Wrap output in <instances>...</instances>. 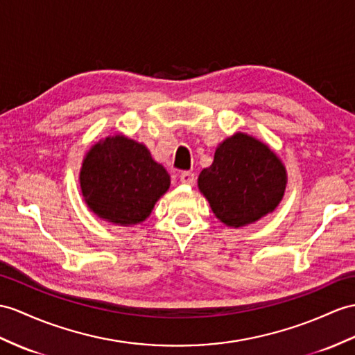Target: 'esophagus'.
<instances>
[{"instance_id":"34e87169","label":"esophagus","mask_w":355,"mask_h":355,"mask_svg":"<svg viewBox=\"0 0 355 355\" xmlns=\"http://www.w3.org/2000/svg\"><path fill=\"white\" fill-rule=\"evenodd\" d=\"M179 179H180V182L185 184V185H193L194 180H196V176H194V173H191V171H184V173H180Z\"/></svg>"}]
</instances>
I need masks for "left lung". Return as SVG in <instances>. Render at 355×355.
<instances>
[{
  "instance_id": "1",
  "label": "left lung",
  "mask_w": 355,
  "mask_h": 355,
  "mask_svg": "<svg viewBox=\"0 0 355 355\" xmlns=\"http://www.w3.org/2000/svg\"><path fill=\"white\" fill-rule=\"evenodd\" d=\"M288 184L286 167L270 146L245 132H235L215 149L197 187L215 217L227 227H245L272 214Z\"/></svg>"
}]
</instances>
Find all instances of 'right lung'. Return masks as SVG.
<instances>
[{"instance_id":"right-lung-1","label":"right lung","mask_w":355,"mask_h":355,"mask_svg":"<svg viewBox=\"0 0 355 355\" xmlns=\"http://www.w3.org/2000/svg\"><path fill=\"white\" fill-rule=\"evenodd\" d=\"M80 188L85 205L101 220L131 227L149 218L168 191L170 175L146 144L117 132L101 138L84 155Z\"/></svg>"}]
</instances>
